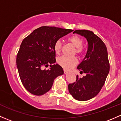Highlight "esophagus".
Instances as JSON below:
<instances>
[{
  "label": "esophagus",
  "mask_w": 121,
  "mask_h": 121,
  "mask_svg": "<svg viewBox=\"0 0 121 121\" xmlns=\"http://www.w3.org/2000/svg\"><path fill=\"white\" fill-rule=\"evenodd\" d=\"M64 74H68V72L67 71H66V70H65V69H64Z\"/></svg>",
  "instance_id": "esophagus-1"
}]
</instances>
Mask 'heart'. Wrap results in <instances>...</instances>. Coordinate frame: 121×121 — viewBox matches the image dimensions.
Returning a JSON list of instances; mask_svg holds the SVG:
<instances>
[{
  "instance_id": "1",
  "label": "heart",
  "mask_w": 121,
  "mask_h": 121,
  "mask_svg": "<svg viewBox=\"0 0 121 121\" xmlns=\"http://www.w3.org/2000/svg\"><path fill=\"white\" fill-rule=\"evenodd\" d=\"M68 41L72 44L76 48L75 52L78 54H80L82 52V46L83 44V40L77 35L72 36L68 39ZM61 42L57 40L54 46V50L56 54H59L61 49ZM57 63L64 69H71L76 65L78 63V60L76 57H68L66 56H61L57 58Z\"/></svg>"
}]
</instances>
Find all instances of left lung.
Instances as JSON below:
<instances>
[{"instance_id": "1", "label": "left lung", "mask_w": 121, "mask_h": 121, "mask_svg": "<svg viewBox=\"0 0 121 121\" xmlns=\"http://www.w3.org/2000/svg\"><path fill=\"white\" fill-rule=\"evenodd\" d=\"M73 33L81 35L87 40V52L77 66L80 73H85L86 75L82 78L77 75L76 81L68 85V91L75 99L88 101L97 95L104 85L109 71L108 52L104 43L92 31L77 30Z\"/></svg>"}]
</instances>
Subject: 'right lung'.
Returning a JSON list of instances; mask_svg holds the SVG:
<instances>
[{"mask_svg": "<svg viewBox=\"0 0 121 121\" xmlns=\"http://www.w3.org/2000/svg\"><path fill=\"white\" fill-rule=\"evenodd\" d=\"M71 29L42 26L23 40L17 55L16 65L23 86L32 94L41 95L52 87L54 80L64 74L63 68L55 64L54 44L72 32ZM50 65L49 70H43Z\"/></svg>", "mask_w": 121, "mask_h": 121, "instance_id": "obj_1", "label": "right lung"}]
</instances>
